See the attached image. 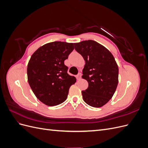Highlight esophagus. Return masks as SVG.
Masks as SVG:
<instances>
[{"label":"esophagus","instance_id":"34e87169","mask_svg":"<svg viewBox=\"0 0 148 148\" xmlns=\"http://www.w3.org/2000/svg\"><path fill=\"white\" fill-rule=\"evenodd\" d=\"M81 77H82V73L79 72V73H78V75H77V78L78 80H79L80 78H81Z\"/></svg>","mask_w":148,"mask_h":148}]
</instances>
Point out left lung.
<instances>
[{
    "instance_id": "1",
    "label": "left lung",
    "mask_w": 148,
    "mask_h": 148,
    "mask_svg": "<svg viewBox=\"0 0 148 148\" xmlns=\"http://www.w3.org/2000/svg\"><path fill=\"white\" fill-rule=\"evenodd\" d=\"M75 49L85 60L82 78L88 88L82 91L84 101L89 106L101 107L112 97L119 82V68L111 52L92 40L74 43Z\"/></svg>"
}]
</instances>
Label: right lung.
Masks as SVG:
<instances>
[{"label":"right lung","mask_w":148,"mask_h":148,"mask_svg":"<svg viewBox=\"0 0 148 148\" xmlns=\"http://www.w3.org/2000/svg\"><path fill=\"white\" fill-rule=\"evenodd\" d=\"M74 49L73 43L55 41L44 44L31 56L27 67L28 81L38 99L49 106L64 102L76 78L64 64Z\"/></svg>","instance_id":"right-lung-1"}]
</instances>
